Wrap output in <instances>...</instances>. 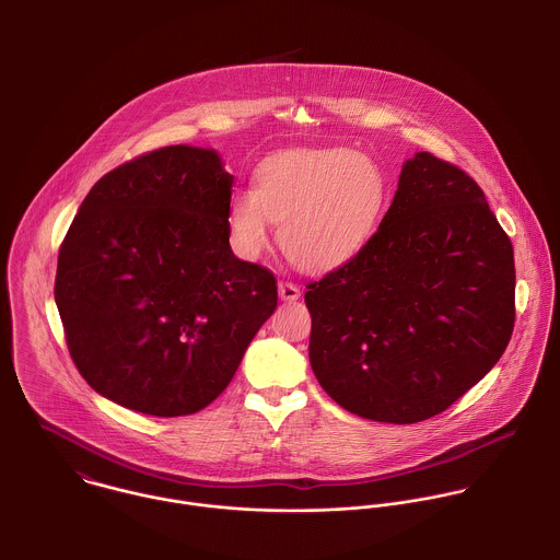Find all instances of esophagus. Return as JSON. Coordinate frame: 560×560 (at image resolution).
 I'll use <instances>...</instances> for the list:
<instances>
[{"instance_id": "34e87169", "label": "esophagus", "mask_w": 560, "mask_h": 560, "mask_svg": "<svg viewBox=\"0 0 560 560\" xmlns=\"http://www.w3.org/2000/svg\"><path fill=\"white\" fill-rule=\"evenodd\" d=\"M278 293H280V298L284 300V302H295L302 293H300V287L295 284V282H289V280H282L280 284H278Z\"/></svg>"}]
</instances>
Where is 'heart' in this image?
Masks as SVG:
<instances>
[{"instance_id": "heart-1", "label": "heart", "mask_w": 560, "mask_h": 560, "mask_svg": "<svg viewBox=\"0 0 560 560\" xmlns=\"http://www.w3.org/2000/svg\"><path fill=\"white\" fill-rule=\"evenodd\" d=\"M388 200L380 163L362 153L331 149L265 161L256 187L237 189L229 202V229L243 254H260L271 222L280 245L302 269L325 271L349 262L375 235Z\"/></svg>"}]
</instances>
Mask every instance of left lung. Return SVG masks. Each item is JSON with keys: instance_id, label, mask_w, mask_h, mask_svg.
Segmentation results:
<instances>
[{"instance_id": "1", "label": "left lung", "mask_w": 560, "mask_h": 560, "mask_svg": "<svg viewBox=\"0 0 560 560\" xmlns=\"http://www.w3.org/2000/svg\"><path fill=\"white\" fill-rule=\"evenodd\" d=\"M311 364L351 413L413 424L493 369L515 325L509 235L472 176L431 153L358 256L306 287Z\"/></svg>"}]
</instances>
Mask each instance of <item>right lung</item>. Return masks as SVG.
Returning <instances> with one entry per match:
<instances>
[{
	"label": "right lung",
	"mask_w": 560,
	"mask_h": 560,
	"mask_svg": "<svg viewBox=\"0 0 560 560\" xmlns=\"http://www.w3.org/2000/svg\"><path fill=\"white\" fill-rule=\"evenodd\" d=\"M233 176L165 147L101 176L60 245L56 304L92 390L172 418L205 409L278 306L273 273L231 249Z\"/></svg>",
	"instance_id": "1"
}]
</instances>
